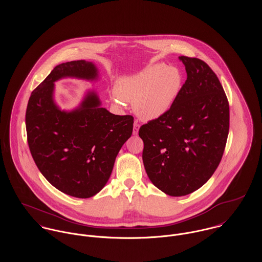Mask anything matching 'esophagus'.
Returning <instances> with one entry per match:
<instances>
[{"label":"esophagus","mask_w":262,"mask_h":262,"mask_svg":"<svg viewBox=\"0 0 262 262\" xmlns=\"http://www.w3.org/2000/svg\"><path fill=\"white\" fill-rule=\"evenodd\" d=\"M139 128H140V124L138 123V121H135V122H134V125H133V134H134V135H137V134H138Z\"/></svg>","instance_id":"34e87169"}]
</instances>
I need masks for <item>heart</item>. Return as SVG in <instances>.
<instances>
[{
	"mask_svg": "<svg viewBox=\"0 0 262 262\" xmlns=\"http://www.w3.org/2000/svg\"><path fill=\"white\" fill-rule=\"evenodd\" d=\"M183 76L173 67L154 64L121 77L114 86L117 106L133 102V110L142 120H154L169 111L182 90Z\"/></svg>",
	"mask_w": 262,
	"mask_h": 262,
	"instance_id": "1",
	"label": "heart"
}]
</instances>
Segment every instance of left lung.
I'll return each instance as SVG.
<instances>
[{
    "instance_id": "1",
    "label": "left lung",
    "mask_w": 262,
    "mask_h": 262,
    "mask_svg": "<svg viewBox=\"0 0 262 262\" xmlns=\"http://www.w3.org/2000/svg\"><path fill=\"white\" fill-rule=\"evenodd\" d=\"M187 80L169 111L139 129L142 159L152 184L186 195L217 169L229 133V103L216 74L203 60L180 56Z\"/></svg>"
}]
</instances>
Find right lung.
I'll return each mask as SVG.
<instances>
[{"label": "right lung", "mask_w": 262, "mask_h": 262, "mask_svg": "<svg viewBox=\"0 0 262 262\" xmlns=\"http://www.w3.org/2000/svg\"><path fill=\"white\" fill-rule=\"evenodd\" d=\"M97 75L95 64L85 60L56 66L32 92L25 116L27 141L38 169L53 187L80 199L105 187L118 152L133 131L134 118L101 108L94 92L72 112L55 105L54 81L67 76L93 80Z\"/></svg>", "instance_id": "right-lung-1"}]
</instances>
